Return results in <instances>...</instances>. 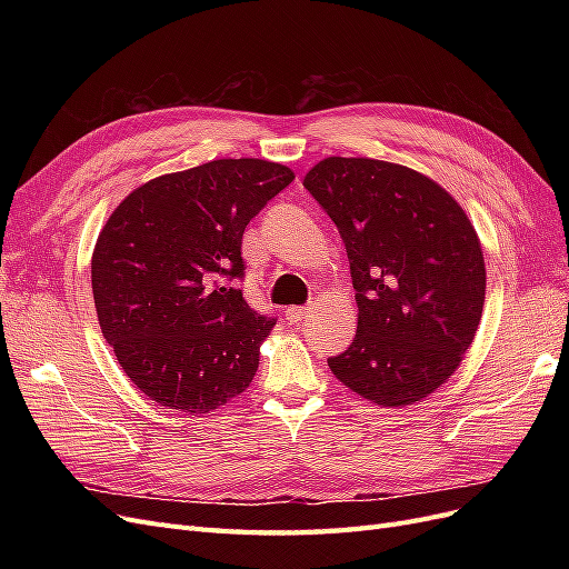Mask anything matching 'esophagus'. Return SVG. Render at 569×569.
<instances>
[{
	"label": "esophagus",
	"mask_w": 569,
	"mask_h": 569,
	"mask_svg": "<svg viewBox=\"0 0 569 569\" xmlns=\"http://www.w3.org/2000/svg\"><path fill=\"white\" fill-rule=\"evenodd\" d=\"M284 316H287L289 322H301L308 316V308L306 306H289Z\"/></svg>",
	"instance_id": "obj_1"
}]
</instances>
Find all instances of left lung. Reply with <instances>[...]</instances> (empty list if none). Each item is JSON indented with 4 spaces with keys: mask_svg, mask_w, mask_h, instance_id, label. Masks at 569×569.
<instances>
[{
    "mask_svg": "<svg viewBox=\"0 0 569 569\" xmlns=\"http://www.w3.org/2000/svg\"><path fill=\"white\" fill-rule=\"evenodd\" d=\"M303 187L343 239L358 303L351 347L327 366L377 406L422 401L456 372L485 308L468 213L432 178L377 159H322Z\"/></svg>",
    "mask_w": 569,
    "mask_h": 569,
    "instance_id": "left-lung-1",
    "label": "left lung"
}]
</instances>
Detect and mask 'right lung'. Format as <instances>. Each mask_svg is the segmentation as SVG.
<instances>
[{"label":"right lung","mask_w":569,"mask_h":569,"mask_svg":"<svg viewBox=\"0 0 569 569\" xmlns=\"http://www.w3.org/2000/svg\"><path fill=\"white\" fill-rule=\"evenodd\" d=\"M291 180L282 163L216 159L144 182L109 216L92 253L97 318L151 401L203 416L251 385L274 318L230 282L249 220Z\"/></svg>","instance_id":"1"}]
</instances>
